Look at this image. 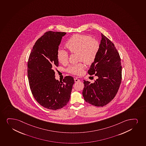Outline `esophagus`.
I'll return each instance as SVG.
<instances>
[{
	"label": "esophagus",
	"instance_id": "esophagus-1",
	"mask_svg": "<svg viewBox=\"0 0 146 146\" xmlns=\"http://www.w3.org/2000/svg\"><path fill=\"white\" fill-rule=\"evenodd\" d=\"M74 81H75V82H79L80 80L77 78H74Z\"/></svg>",
	"mask_w": 146,
	"mask_h": 146
}]
</instances>
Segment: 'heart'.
Here are the masks:
<instances>
[{
  "mask_svg": "<svg viewBox=\"0 0 146 146\" xmlns=\"http://www.w3.org/2000/svg\"><path fill=\"white\" fill-rule=\"evenodd\" d=\"M65 47L71 54L77 53L78 61H82L88 65L92 64L95 61L99 52L100 44L97 40L85 34H76L67 41ZM58 61L62 64L67 63L68 53L62 49L57 52ZM84 70L82 62L72 64L67 68L71 74L80 75Z\"/></svg>",
  "mask_w": 146,
  "mask_h": 146,
  "instance_id": "b5f03b06",
  "label": "heart"
}]
</instances>
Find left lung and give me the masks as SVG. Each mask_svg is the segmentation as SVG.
Wrapping results in <instances>:
<instances>
[{
    "label": "left lung",
    "mask_w": 146,
    "mask_h": 146,
    "mask_svg": "<svg viewBox=\"0 0 146 146\" xmlns=\"http://www.w3.org/2000/svg\"><path fill=\"white\" fill-rule=\"evenodd\" d=\"M99 52L88 70L89 75L97 76L94 83L84 80L83 96L86 102L103 107L117 94L122 79V67L119 53L110 39L101 33Z\"/></svg>",
    "instance_id": "1"
}]
</instances>
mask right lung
<instances>
[{
	"label": "right lung",
	"mask_w": 146,
	"mask_h": 146,
	"mask_svg": "<svg viewBox=\"0 0 146 146\" xmlns=\"http://www.w3.org/2000/svg\"><path fill=\"white\" fill-rule=\"evenodd\" d=\"M66 33L49 31L34 44L27 62V76L31 92L42 106L50 110L61 109L68 103L74 78L67 76L60 82L55 79L58 66L56 54L61 39Z\"/></svg>",
	"instance_id": "add662e5"
}]
</instances>
